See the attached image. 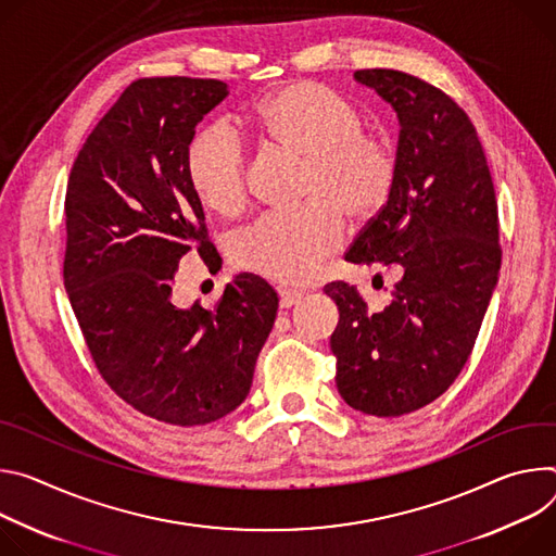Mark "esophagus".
<instances>
[{"mask_svg": "<svg viewBox=\"0 0 556 556\" xmlns=\"http://www.w3.org/2000/svg\"><path fill=\"white\" fill-rule=\"evenodd\" d=\"M278 295H280V309H291L293 304H298L302 300V291L282 289V287H278Z\"/></svg>", "mask_w": 556, "mask_h": 556, "instance_id": "1", "label": "esophagus"}]
</instances>
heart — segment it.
I'll list each match as a JSON object with an SVG mask.
<instances>
[{"label":"heart","mask_w":556,"mask_h":556,"mask_svg":"<svg viewBox=\"0 0 556 556\" xmlns=\"http://www.w3.org/2000/svg\"><path fill=\"white\" fill-rule=\"evenodd\" d=\"M267 137L304 154L302 197L291 210H271L240 227L229 242L238 267L280 282H300L327 256L353 218L378 214L397 178L395 148L364 135L366 118L336 90L300 81L274 92L258 108ZM194 192L214 212L231 214L247 197V148L227 121L212 123L188 152Z\"/></svg>","instance_id":"obj_1"}]
</instances>
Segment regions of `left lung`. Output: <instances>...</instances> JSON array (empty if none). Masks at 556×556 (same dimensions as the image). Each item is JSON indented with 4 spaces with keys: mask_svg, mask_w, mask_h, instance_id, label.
Here are the masks:
<instances>
[{
    "mask_svg": "<svg viewBox=\"0 0 556 556\" xmlns=\"http://www.w3.org/2000/svg\"><path fill=\"white\" fill-rule=\"evenodd\" d=\"M400 121L397 178L346 261L400 267L393 302L368 314L355 287L331 282V336L342 400L397 417L438 400L462 374L500 280V218L483 148L468 114L440 88L387 68L357 71Z\"/></svg>",
    "mask_w": 556,
    "mask_h": 556,
    "instance_id": "left-lung-1",
    "label": "left lung"
}]
</instances>
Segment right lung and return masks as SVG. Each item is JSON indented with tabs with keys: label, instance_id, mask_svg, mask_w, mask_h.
Instances as JSON below:
<instances>
[{
	"label": "right lung",
	"instance_id": "add662e5",
	"mask_svg": "<svg viewBox=\"0 0 556 556\" xmlns=\"http://www.w3.org/2000/svg\"><path fill=\"white\" fill-rule=\"evenodd\" d=\"M227 94L216 79L132 81L86 139L66 190L64 285L90 355L121 400L174 426L244 402L278 312L256 274L233 276L214 312L172 302L185 254L216 258L188 152Z\"/></svg>",
	"mask_w": 556,
	"mask_h": 556
}]
</instances>
